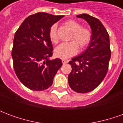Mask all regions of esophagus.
Wrapping results in <instances>:
<instances>
[{
    "instance_id": "esophagus-1",
    "label": "esophagus",
    "mask_w": 123,
    "mask_h": 123,
    "mask_svg": "<svg viewBox=\"0 0 123 123\" xmlns=\"http://www.w3.org/2000/svg\"><path fill=\"white\" fill-rule=\"evenodd\" d=\"M62 64H67V62H68V61L67 60H64V59H62Z\"/></svg>"
}]
</instances>
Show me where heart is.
I'll use <instances>...</instances> for the list:
<instances>
[{
    "label": "heart",
    "instance_id": "1",
    "mask_svg": "<svg viewBox=\"0 0 123 123\" xmlns=\"http://www.w3.org/2000/svg\"><path fill=\"white\" fill-rule=\"evenodd\" d=\"M65 24L72 31L70 39L73 40L67 43H62L55 50V55L61 59H67L77 53L78 47L83 49L89 45L92 37V33L88 27H82L81 24L74 20H68ZM57 26L53 24L49 30V35L51 41L55 44L59 41L56 35Z\"/></svg>",
    "mask_w": 123,
    "mask_h": 123
}]
</instances>
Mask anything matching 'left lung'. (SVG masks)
I'll return each instance as SVG.
<instances>
[{"mask_svg": "<svg viewBox=\"0 0 123 123\" xmlns=\"http://www.w3.org/2000/svg\"><path fill=\"white\" fill-rule=\"evenodd\" d=\"M76 16L88 22L92 29V37L88 49L68 62L72 70L68 80L72 90L86 93L97 88L107 74L111 58L109 36L98 18L87 14Z\"/></svg>", "mask_w": 123, "mask_h": 123, "instance_id": "left-lung-1", "label": "left lung"}]
</instances>
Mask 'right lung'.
Segmentation results:
<instances>
[{"label": "right lung", "mask_w": 123, "mask_h": 123, "mask_svg": "<svg viewBox=\"0 0 123 123\" xmlns=\"http://www.w3.org/2000/svg\"><path fill=\"white\" fill-rule=\"evenodd\" d=\"M63 17L38 12L26 18L15 33L12 51L14 68L20 82L31 90L49 88L62 65L61 59H49L53 51L49 32Z\"/></svg>", "instance_id": "1"}]
</instances>
